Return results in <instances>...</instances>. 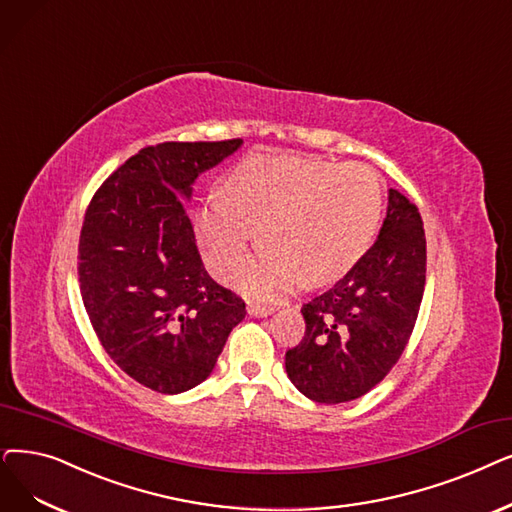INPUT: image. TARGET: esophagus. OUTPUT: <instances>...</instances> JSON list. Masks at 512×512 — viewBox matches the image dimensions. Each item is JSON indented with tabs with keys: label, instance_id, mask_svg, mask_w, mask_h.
<instances>
[{
	"label": "esophagus",
	"instance_id": "34e87169",
	"mask_svg": "<svg viewBox=\"0 0 512 512\" xmlns=\"http://www.w3.org/2000/svg\"><path fill=\"white\" fill-rule=\"evenodd\" d=\"M247 309H249L251 316L263 318V316H270L276 307L274 305H265V303H249Z\"/></svg>",
	"mask_w": 512,
	"mask_h": 512
}]
</instances>
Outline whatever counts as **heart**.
<instances>
[{
  "label": "heart",
  "mask_w": 512,
  "mask_h": 512,
  "mask_svg": "<svg viewBox=\"0 0 512 512\" xmlns=\"http://www.w3.org/2000/svg\"><path fill=\"white\" fill-rule=\"evenodd\" d=\"M226 190L228 198L209 196L198 207L196 236L211 270L230 276L257 232L265 253L244 265L238 286L261 299L345 276L370 249L385 207L374 167L293 154H249L230 171Z\"/></svg>",
  "instance_id": "heart-1"
}]
</instances>
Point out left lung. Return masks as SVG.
Instances as JSON below:
<instances>
[{
	"label": "left lung",
	"mask_w": 512,
	"mask_h": 512,
	"mask_svg": "<svg viewBox=\"0 0 512 512\" xmlns=\"http://www.w3.org/2000/svg\"><path fill=\"white\" fill-rule=\"evenodd\" d=\"M427 280L418 207L389 190L387 217L364 257L301 307L305 335L286 351V374L318 404H343L379 385L402 358Z\"/></svg>",
	"instance_id": "left-lung-1"
}]
</instances>
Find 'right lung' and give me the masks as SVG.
I'll return each mask as SVG.
<instances>
[{"instance_id": "right-lung-1", "label": "right lung", "mask_w": 512, "mask_h": 512, "mask_svg": "<svg viewBox=\"0 0 512 512\" xmlns=\"http://www.w3.org/2000/svg\"><path fill=\"white\" fill-rule=\"evenodd\" d=\"M240 144L146 146L87 205L77 255L85 311L108 358L157 393L201 385L247 314L207 274L184 205L198 173Z\"/></svg>"}]
</instances>
